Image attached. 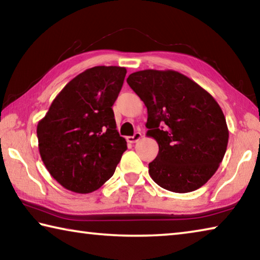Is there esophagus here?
I'll return each instance as SVG.
<instances>
[{"mask_svg": "<svg viewBox=\"0 0 260 260\" xmlns=\"http://www.w3.org/2000/svg\"><path fill=\"white\" fill-rule=\"evenodd\" d=\"M141 138H142V134H141L140 132H136L133 136H128V138H126V140L128 143H135V142H138Z\"/></svg>", "mask_w": 260, "mask_h": 260, "instance_id": "34e87169", "label": "esophagus"}]
</instances>
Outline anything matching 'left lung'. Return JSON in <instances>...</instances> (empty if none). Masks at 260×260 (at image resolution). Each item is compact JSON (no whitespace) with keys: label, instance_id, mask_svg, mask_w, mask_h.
Here are the masks:
<instances>
[{"label":"left lung","instance_id":"left-lung-1","mask_svg":"<svg viewBox=\"0 0 260 260\" xmlns=\"http://www.w3.org/2000/svg\"><path fill=\"white\" fill-rule=\"evenodd\" d=\"M127 83L147 107V136L159 147L149 162L151 179L173 192L201 188L217 172L230 138L217 101L173 70L134 72Z\"/></svg>","mask_w":260,"mask_h":260}]
</instances>
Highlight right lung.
I'll return each mask as SVG.
<instances>
[{
	"label": "right lung",
	"instance_id": "obj_1",
	"mask_svg": "<svg viewBox=\"0 0 260 260\" xmlns=\"http://www.w3.org/2000/svg\"><path fill=\"white\" fill-rule=\"evenodd\" d=\"M126 72L120 67H95L78 74L38 122L41 159L68 190L99 189L112 177L127 149L112 110Z\"/></svg>",
	"mask_w": 260,
	"mask_h": 260
}]
</instances>
